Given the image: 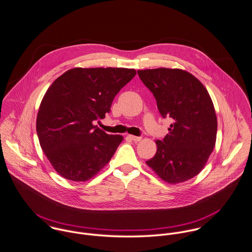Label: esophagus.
I'll return each mask as SVG.
<instances>
[{
  "label": "esophagus",
  "instance_id": "obj_1",
  "mask_svg": "<svg viewBox=\"0 0 252 252\" xmlns=\"http://www.w3.org/2000/svg\"><path fill=\"white\" fill-rule=\"evenodd\" d=\"M128 138H130L132 141H134V142H139V141H141V139H142V137H140V136H134V135H128Z\"/></svg>",
  "mask_w": 252,
  "mask_h": 252
}]
</instances>
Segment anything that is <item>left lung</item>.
<instances>
[{
  "mask_svg": "<svg viewBox=\"0 0 252 252\" xmlns=\"http://www.w3.org/2000/svg\"><path fill=\"white\" fill-rule=\"evenodd\" d=\"M151 91L163 118L172 124L156 155L146 161L169 184L187 181L204 167L216 142L217 118L208 92L191 73L182 69L157 68L137 71Z\"/></svg>",
  "mask_w": 252,
  "mask_h": 252,
  "instance_id": "1",
  "label": "left lung"
}]
</instances>
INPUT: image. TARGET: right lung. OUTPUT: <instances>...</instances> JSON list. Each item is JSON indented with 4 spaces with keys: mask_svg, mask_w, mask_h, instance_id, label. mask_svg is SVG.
Returning <instances> with one entry per match:
<instances>
[{
    "mask_svg": "<svg viewBox=\"0 0 252 252\" xmlns=\"http://www.w3.org/2000/svg\"><path fill=\"white\" fill-rule=\"evenodd\" d=\"M136 75L127 68H73L58 77L41 102L36 129L42 150L62 177L87 181L110 161L122 135L94 121L105 118L117 94Z\"/></svg>",
    "mask_w": 252,
    "mask_h": 252,
    "instance_id": "obj_1",
    "label": "right lung"
}]
</instances>
